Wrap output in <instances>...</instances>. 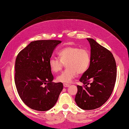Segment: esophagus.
<instances>
[{"mask_svg":"<svg viewBox=\"0 0 129 129\" xmlns=\"http://www.w3.org/2000/svg\"><path fill=\"white\" fill-rule=\"evenodd\" d=\"M63 85L65 88H67V87H69L70 86V84H67V83H64Z\"/></svg>","mask_w":129,"mask_h":129,"instance_id":"1","label":"esophagus"}]
</instances>
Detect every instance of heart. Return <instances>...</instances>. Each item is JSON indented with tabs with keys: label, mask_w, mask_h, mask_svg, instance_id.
<instances>
[{
	"label": "heart",
	"mask_w": 129,
	"mask_h": 129,
	"mask_svg": "<svg viewBox=\"0 0 129 129\" xmlns=\"http://www.w3.org/2000/svg\"><path fill=\"white\" fill-rule=\"evenodd\" d=\"M58 56L59 59L51 57L49 65L51 71L56 73L66 64V69L56 77V80L59 82H71L77 74H82L86 72L90 64L89 51L78 47H66L59 51Z\"/></svg>",
	"instance_id": "obj_1"
}]
</instances>
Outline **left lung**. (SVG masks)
I'll list each match as a JSON object with an SVG mask.
<instances>
[{"label": "left lung", "instance_id": "left-lung-1", "mask_svg": "<svg viewBox=\"0 0 129 129\" xmlns=\"http://www.w3.org/2000/svg\"><path fill=\"white\" fill-rule=\"evenodd\" d=\"M91 47L89 67L79 79L85 85H77L75 102L84 110L103 105L113 91L117 77L115 59L110 51L94 39L87 38Z\"/></svg>", "mask_w": 129, "mask_h": 129}]
</instances>
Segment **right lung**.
<instances>
[{"mask_svg": "<svg viewBox=\"0 0 129 129\" xmlns=\"http://www.w3.org/2000/svg\"><path fill=\"white\" fill-rule=\"evenodd\" d=\"M61 43L55 40L31 41L17 55L15 84L19 95L28 107L38 111L52 108L63 89L55 83L49 65L53 51Z\"/></svg>", "mask_w": 129, "mask_h": 129, "instance_id": "right-lung-1", "label": "right lung"}]
</instances>
